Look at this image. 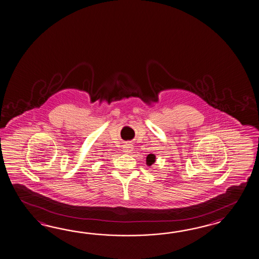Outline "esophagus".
I'll return each instance as SVG.
<instances>
[{"instance_id": "obj_1", "label": "esophagus", "mask_w": 259, "mask_h": 259, "mask_svg": "<svg viewBox=\"0 0 259 259\" xmlns=\"http://www.w3.org/2000/svg\"><path fill=\"white\" fill-rule=\"evenodd\" d=\"M122 151H123V153H126V154H128V153H131L132 151H133V146H132V144H129V143H126L123 145V147H122Z\"/></svg>"}]
</instances>
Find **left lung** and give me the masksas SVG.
<instances>
[{
    "instance_id": "1",
    "label": "left lung",
    "mask_w": 259,
    "mask_h": 259,
    "mask_svg": "<svg viewBox=\"0 0 259 259\" xmlns=\"http://www.w3.org/2000/svg\"><path fill=\"white\" fill-rule=\"evenodd\" d=\"M154 161H155V155L154 154H148L146 157V164L148 166H151L152 164H154Z\"/></svg>"
}]
</instances>
